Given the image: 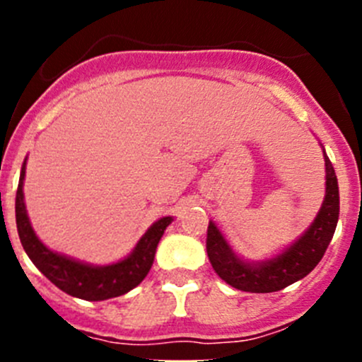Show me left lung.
Masks as SVG:
<instances>
[{
    "instance_id": "left-lung-1",
    "label": "left lung",
    "mask_w": 362,
    "mask_h": 362,
    "mask_svg": "<svg viewBox=\"0 0 362 362\" xmlns=\"http://www.w3.org/2000/svg\"><path fill=\"white\" fill-rule=\"evenodd\" d=\"M326 160V198L305 235L289 249L273 259L261 262L242 261L221 235L214 222L208 224L206 252L218 276L231 287L245 293H275L305 279L320 262L338 224L339 192L334 168L324 152Z\"/></svg>"
}]
</instances>
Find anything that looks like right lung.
<instances>
[{
    "instance_id": "right-lung-1",
    "label": "right lung",
    "mask_w": 362,
    "mask_h": 362,
    "mask_svg": "<svg viewBox=\"0 0 362 362\" xmlns=\"http://www.w3.org/2000/svg\"><path fill=\"white\" fill-rule=\"evenodd\" d=\"M24 175L25 160L21 170L19 187L16 196V221L19 231L21 243L33 264L61 291L73 298L86 299V301H103V299L117 298L129 293L138 286L151 272L154 262L156 249L160 236L164 235L173 217H163L148 228L141 236L134 250L122 261L108 266H90L86 262L75 261L66 255L47 249L38 236L35 235L29 222L28 211L24 204Z\"/></svg>"
}]
</instances>
